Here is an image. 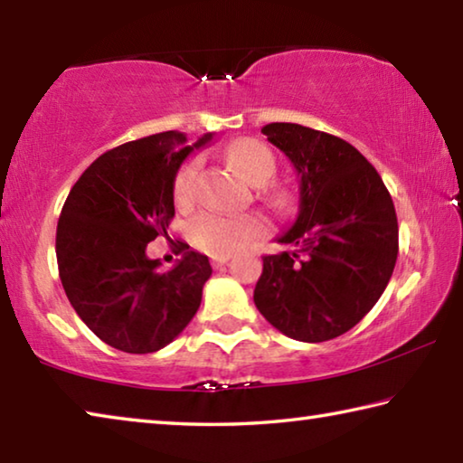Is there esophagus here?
<instances>
[{
	"label": "esophagus",
	"instance_id": "esophagus-1",
	"mask_svg": "<svg viewBox=\"0 0 463 463\" xmlns=\"http://www.w3.org/2000/svg\"><path fill=\"white\" fill-rule=\"evenodd\" d=\"M229 260H231V255H214L213 265H214V268H221V265H224Z\"/></svg>",
	"mask_w": 463,
	"mask_h": 463
}]
</instances>
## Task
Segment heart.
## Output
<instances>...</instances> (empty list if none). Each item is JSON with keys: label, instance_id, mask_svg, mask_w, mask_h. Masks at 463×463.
I'll list each match as a JSON object with an SVG mask.
<instances>
[{"label": "heart", "instance_id": "heart-1", "mask_svg": "<svg viewBox=\"0 0 463 463\" xmlns=\"http://www.w3.org/2000/svg\"><path fill=\"white\" fill-rule=\"evenodd\" d=\"M229 156L234 167L253 184L268 182L276 174V155L260 140H239L229 148ZM198 159H190L177 171L174 184V198L177 206H190L194 202L195 190H198ZM261 231L263 222L260 218L249 214L229 216L218 213H200L192 218L190 226H187L194 245L213 255H229L232 250L245 247Z\"/></svg>", "mask_w": 463, "mask_h": 463}]
</instances>
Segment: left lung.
Here are the masks:
<instances>
[{
    "instance_id": "obj_1",
    "label": "left lung",
    "mask_w": 463,
    "mask_h": 463,
    "mask_svg": "<svg viewBox=\"0 0 463 463\" xmlns=\"http://www.w3.org/2000/svg\"><path fill=\"white\" fill-rule=\"evenodd\" d=\"M261 132L300 184L296 221L263 257L255 307L289 339L320 343L354 328L386 289L398 257V221L378 171L354 145L292 122Z\"/></svg>"
}]
</instances>
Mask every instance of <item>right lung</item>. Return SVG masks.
I'll return each mask as SVG.
<instances>
[{"instance_id":"right-lung-1","label":"right lung","mask_w":463,"mask_h":463,"mask_svg":"<svg viewBox=\"0 0 463 463\" xmlns=\"http://www.w3.org/2000/svg\"><path fill=\"white\" fill-rule=\"evenodd\" d=\"M177 130L130 140L98 156L69 192L57 226V263L77 315L109 347L153 354L190 325L213 276L206 255L185 250L163 271L146 245L175 216L182 163L206 146ZM190 249V247H187Z\"/></svg>"}]
</instances>
